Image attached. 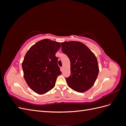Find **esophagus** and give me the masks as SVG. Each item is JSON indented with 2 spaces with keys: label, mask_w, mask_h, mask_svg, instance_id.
Listing matches in <instances>:
<instances>
[{
  "label": "esophagus",
  "mask_w": 126,
  "mask_h": 126,
  "mask_svg": "<svg viewBox=\"0 0 126 126\" xmlns=\"http://www.w3.org/2000/svg\"><path fill=\"white\" fill-rule=\"evenodd\" d=\"M60 69H61V71H62V72H63V67H61Z\"/></svg>",
  "instance_id": "obj_1"
}]
</instances>
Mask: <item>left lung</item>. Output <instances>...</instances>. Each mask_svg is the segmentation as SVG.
Returning <instances> with one entry per match:
<instances>
[{"label":"left lung","mask_w":126,"mask_h":126,"mask_svg":"<svg viewBox=\"0 0 126 126\" xmlns=\"http://www.w3.org/2000/svg\"><path fill=\"white\" fill-rule=\"evenodd\" d=\"M62 50L70 61V75L66 78L74 90L83 93L92 87L99 73L97 59L85 45L79 41L62 43Z\"/></svg>","instance_id":"left-lung-1"}]
</instances>
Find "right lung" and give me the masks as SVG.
<instances>
[{
  "mask_svg": "<svg viewBox=\"0 0 126 126\" xmlns=\"http://www.w3.org/2000/svg\"><path fill=\"white\" fill-rule=\"evenodd\" d=\"M60 43L45 39L30 47L22 63L24 78L28 86L39 94L47 93L55 86L62 74L55 55Z\"/></svg>",
  "mask_w": 126,
  "mask_h": 126,
  "instance_id": "1",
  "label": "right lung"
}]
</instances>
